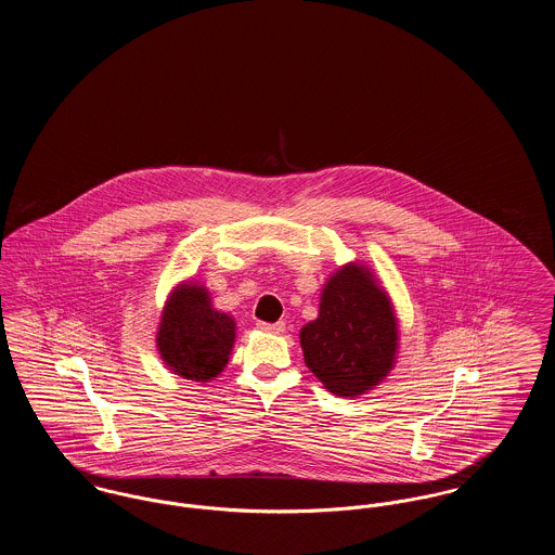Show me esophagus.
<instances>
[{"label":"esophagus","mask_w":555,"mask_h":555,"mask_svg":"<svg viewBox=\"0 0 555 555\" xmlns=\"http://www.w3.org/2000/svg\"><path fill=\"white\" fill-rule=\"evenodd\" d=\"M260 328L264 331V333H272V335H281V333H285V322L283 320H279V322H260Z\"/></svg>","instance_id":"obj_1"}]
</instances>
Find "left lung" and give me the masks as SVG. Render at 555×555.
<instances>
[{
	"instance_id": "obj_1",
	"label": "left lung",
	"mask_w": 555,
	"mask_h": 555,
	"mask_svg": "<svg viewBox=\"0 0 555 555\" xmlns=\"http://www.w3.org/2000/svg\"><path fill=\"white\" fill-rule=\"evenodd\" d=\"M299 344L306 366L335 396H364L389 376L399 347L396 310L370 268L349 262L331 274Z\"/></svg>"
}]
</instances>
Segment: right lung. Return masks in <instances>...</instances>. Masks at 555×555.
<instances>
[{"mask_svg": "<svg viewBox=\"0 0 555 555\" xmlns=\"http://www.w3.org/2000/svg\"><path fill=\"white\" fill-rule=\"evenodd\" d=\"M159 358L186 380L210 383L235 345V318L211 306L210 291L185 281L166 299L156 335Z\"/></svg>", "mask_w": 555, "mask_h": 555, "instance_id": "1", "label": "right lung"}]
</instances>
